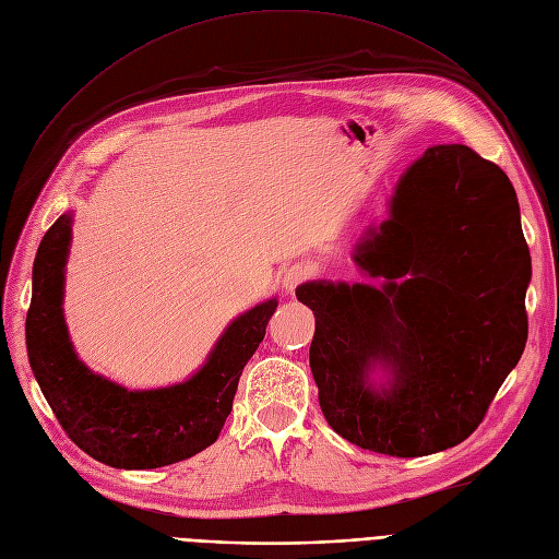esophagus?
Masks as SVG:
<instances>
[{"label":"esophagus","instance_id":"34e87169","mask_svg":"<svg viewBox=\"0 0 559 559\" xmlns=\"http://www.w3.org/2000/svg\"><path fill=\"white\" fill-rule=\"evenodd\" d=\"M312 274H314V267H312L310 262H292L289 267L285 270V274H283V287L287 292H292L297 285H301L308 278H312Z\"/></svg>","mask_w":559,"mask_h":559}]
</instances>
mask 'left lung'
I'll use <instances>...</instances> for the list:
<instances>
[{
    "label": "left lung",
    "instance_id": "8db88e82",
    "mask_svg": "<svg viewBox=\"0 0 559 559\" xmlns=\"http://www.w3.org/2000/svg\"><path fill=\"white\" fill-rule=\"evenodd\" d=\"M356 262L380 287L306 283L310 369L329 426L360 449L419 457L457 447L485 419L527 340L531 253L508 174L466 144L409 167L390 219ZM376 361L388 391L368 385Z\"/></svg>",
    "mask_w": 559,
    "mask_h": 559
}]
</instances>
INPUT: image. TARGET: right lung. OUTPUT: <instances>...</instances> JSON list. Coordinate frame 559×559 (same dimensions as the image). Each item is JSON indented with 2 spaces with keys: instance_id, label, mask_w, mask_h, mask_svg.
<instances>
[{
  "instance_id": "obj_1",
  "label": "right lung",
  "mask_w": 559,
  "mask_h": 559,
  "mask_svg": "<svg viewBox=\"0 0 559 559\" xmlns=\"http://www.w3.org/2000/svg\"><path fill=\"white\" fill-rule=\"evenodd\" d=\"M70 215L58 217L38 247L26 312V350L38 385L72 442L115 468H158L211 447L233 409L245 365L255 354L278 301L238 317L190 380L129 392L95 376L74 354L63 321Z\"/></svg>"
}]
</instances>
